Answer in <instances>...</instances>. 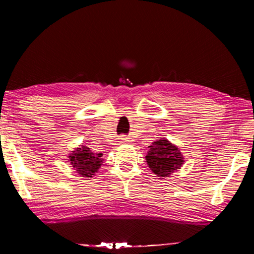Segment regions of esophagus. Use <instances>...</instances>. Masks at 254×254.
I'll use <instances>...</instances> for the list:
<instances>
[{"mask_svg": "<svg viewBox=\"0 0 254 254\" xmlns=\"http://www.w3.org/2000/svg\"><path fill=\"white\" fill-rule=\"evenodd\" d=\"M128 141H130V140H128V137H127V136H126V135H121V136L119 137V141H118V142H119L120 144H121V143H127V142H128Z\"/></svg>", "mask_w": 254, "mask_h": 254, "instance_id": "obj_1", "label": "esophagus"}]
</instances>
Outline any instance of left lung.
<instances>
[{"label": "left lung", "mask_w": 254, "mask_h": 254, "mask_svg": "<svg viewBox=\"0 0 254 254\" xmlns=\"http://www.w3.org/2000/svg\"><path fill=\"white\" fill-rule=\"evenodd\" d=\"M149 152L145 159L149 168L158 177L165 178L173 175L176 170L180 169L184 158L179 149L170 143L165 137L149 145Z\"/></svg>", "instance_id": "1"}]
</instances>
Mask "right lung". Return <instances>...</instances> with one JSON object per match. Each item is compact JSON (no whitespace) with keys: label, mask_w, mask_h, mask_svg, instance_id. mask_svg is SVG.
<instances>
[{"label":"right lung","mask_w":254,"mask_h":254,"mask_svg":"<svg viewBox=\"0 0 254 254\" xmlns=\"http://www.w3.org/2000/svg\"><path fill=\"white\" fill-rule=\"evenodd\" d=\"M102 153H94L88 147L81 145L77 148L69 156L70 163L80 177H93L94 174L100 169L103 162Z\"/></svg>","instance_id":"right-lung-1"}]
</instances>
